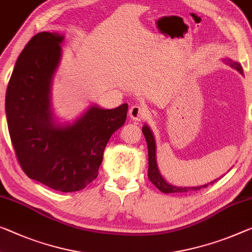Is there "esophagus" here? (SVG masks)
<instances>
[{
    "label": "esophagus",
    "instance_id": "esophagus-1",
    "mask_svg": "<svg viewBox=\"0 0 252 252\" xmlns=\"http://www.w3.org/2000/svg\"><path fill=\"white\" fill-rule=\"evenodd\" d=\"M129 116L135 122L145 121L149 117V109L142 104H134L129 109Z\"/></svg>",
    "mask_w": 252,
    "mask_h": 252
}]
</instances>
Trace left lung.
<instances>
[{
	"label": "left lung",
	"instance_id": "obj_1",
	"mask_svg": "<svg viewBox=\"0 0 252 252\" xmlns=\"http://www.w3.org/2000/svg\"><path fill=\"white\" fill-rule=\"evenodd\" d=\"M224 62H226V64H229L231 67H233L239 71L240 73H243V69L241 67V65L239 63H235V62L231 61L229 59H225ZM143 134H144L145 139H146V144H148V150H149V171H148V177L151 183H152L156 187L164 193H173V192H186L191 190H199L202 188H206L208 185H203L199 186V187H176V186H172L166 183V181L163 179V177L160 175L158 169V164H157V158H156V141H154L153 134L151 129L149 128V126L144 125L142 128ZM215 181H218V179L212 181L211 184H214Z\"/></svg>",
	"mask_w": 252,
	"mask_h": 252
}]
</instances>
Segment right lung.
Instances as JSON below:
<instances>
[{"label": "right lung", "mask_w": 252, "mask_h": 252, "mask_svg": "<svg viewBox=\"0 0 252 252\" xmlns=\"http://www.w3.org/2000/svg\"><path fill=\"white\" fill-rule=\"evenodd\" d=\"M64 36L39 32L19 55L5 94V114L19 164L30 179L63 192L79 191L98 177L103 151L124 125L128 104L92 106L72 125H57L50 87Z\"/></svg>", "instance_id": "1"}]
</instances>
